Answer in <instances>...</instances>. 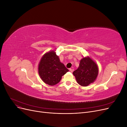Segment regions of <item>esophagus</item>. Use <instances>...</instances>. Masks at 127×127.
<instances>
[{"label": "esophagus", "mask_w": 127, "mask_h": 127, "mask_svg": "<svg viewBox=\"0 0 127 127\" xmlns=\"http://www.w3.org/2000/svg\"><path fill=\"white\" fill-rule=\"evenodd\" d=\"M69 70H70V72H72L73 71H74V69H72V68H70V69H69Z\"/></svg>", "instance_id": "obj_1"}]
</instances>
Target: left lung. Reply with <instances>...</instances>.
Returning a JSON list of instances; mask_svg holds the SVG:
<instances>
[{
  "mask_svg": "<svg viewBox=\"0 0 127 127\" xmlns=\"http://www.w3.org/2000/svg\"><path fill=\"white\" fill-rule=\"evenodd\" d=\"M77 82L82 86H87L95 82L98 74L97 64L90 57H83L80 60L77 69L73 72Z\"/></svg>",
  "mask_w": 127,
  "mask_h": 127,
  "instance_id": "8db88e82",
  "label": "left lung"
}]
</instances>
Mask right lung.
<instances>
[{"label": "right lung", "instance_id": "1", "mask_svg": "<svg viewBox=\"0 0 127 127\" xmlns=\"http://www.w3.org/2000/svg\"><path fill=\"white\" fill-rule=\"evenodd\" d=\"M68 69L61 63L54 50L46 52L42 56L38 66V72L41 79L49 85L58 83L67 72Z\"/></svg>", "mask_w": 127, "mask_h": 127}]
</instances>
